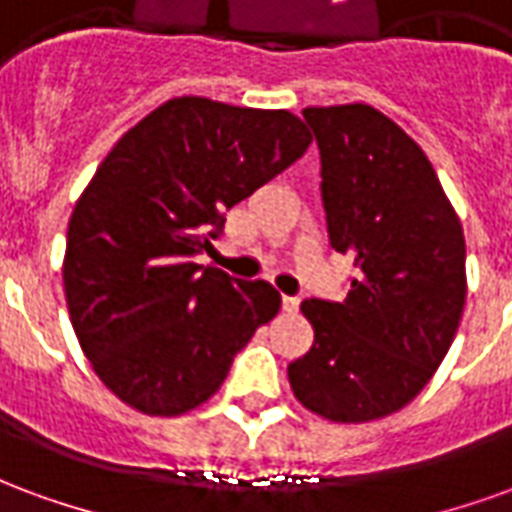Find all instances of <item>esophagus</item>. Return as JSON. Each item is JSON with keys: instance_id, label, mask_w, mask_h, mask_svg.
Wrapping results in <instances>:
<instances>
[{"instance_id": "34e87169", "label": "esophagus", "mask_w": 512, "mask_h": 512, "mask_svg": "<svg viewBox=\"0 0 512 512\" xmlns=\"http://www.w3.org/2000/svg\"><path fill=\"white\" fill-rule=\"evenodd\" d=\"M282 310L299 312V299H296V296H282Z\"/></svg>"}]
</instances>
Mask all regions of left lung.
<instances>
[{"label": "left lung", "instance_id": "left-lung-1", "mask_svg": "<svg viewBox=\"0 0 512 512\" xmlns=\"http://www.w3.org/2000/svg\"><path fill=\"white\" fill-rule=\"evenodd\" d=\"M329 244L354 257L345 301L307 299L315 329L288 378L301 406L370 422L439 370L466 301V241L422 147L367 104L310 106Z\"/></svg>", "mask_w": 512, "mask_h": 512}]
</instances>
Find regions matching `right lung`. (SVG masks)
Returning <instances> with one entry per match:
<instances>
[{
    "label": "right lung",
    "instance_id": "add662e5",
    "mask_svg": "<svg viewBox=\"0 0 512 512\" xmlns=\"http://www.w3.org/2000/svg\"><path fill=\"white\" fill-rule=\"evenodd\" d=\"M312 136L285 109L183 95L139 120L95 169L68 222L65 299L84 356L142 414L205 403L257 326L279 312L263 279L194 255L224 211L304 156Z\"/></svg>",
    "mask_w": 512,
    "mask_h": 512
}]
</instances>
